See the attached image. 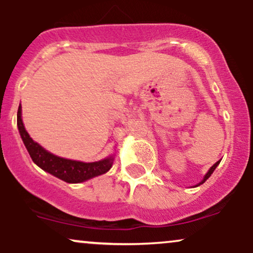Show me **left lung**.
Listing matches in <instances>:
<instances>
[{
    "mask_svg": "<svg viewBox=\"0 0 253 253\" xmlns=\"http://www.w3.org/2000/svg\"><path fill=\"white\" fill-rule=\"evenodd\" d=\"M219 163H220V161H217V162H216V163H215V164H214V165H213V167H211V169H210V171H208V172H207V173H206L205 178H203V179H202V181H201V182H200V184H202V183H205L206 181H207V179H208V178H210V177H211V173H213V171H214V170H215V168L217 167V165H219ZM200 184H197V185H200Z\"/></svg>",
    "mask_w": 253,
    "mask_h": 253,
    "instance_id": "obj_1",
    "label": "left lung"
}]
</instances>
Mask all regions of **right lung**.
<instances>
[{"label": "right lung", "mask_w": 253, "mask_h": 253, "mask_svg": "<svg viewBox=\"0 0 253 253\" xmlns=\"http://www.w3.org/2000/svg\"><path fill=\"white\" fill-rule=\"evenodd\" d=\"M17 128L32 161L42 170L68 183L84 182L95 176L102 175L113 165V157L94 163H83V162L60 158L43 150L39 144L33 141L26 130L21 119V106H19L17 109Z\"/></svg>", "instance_id": "right-lung-1"}]
</instances>
